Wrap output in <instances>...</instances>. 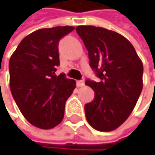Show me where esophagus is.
I'll use <instances>...</instances> for the list:
<instances>
[{"instance_id": "esophagus-1", "label": "esophagus", "mask_w": 155, "mask_h": 155, "mask_svg": "<svg viewBox=\"0 0 155 155\" xmlns=\"http://www.w3.org/2000/svg\"><path fill=\"white\" fill-rule=\"evenodd\" d=\"M84 85V82L83 80H78L77 81V86L78 87H83Z\"/></svg>"}]
</instances>
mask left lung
<instances>
[{
  "instance_id": "8db88e82",
  "label": "left lung",
  "mask_w": 155,
  "mask_h": 155,
  "mask_svg": "<svg viewBox=\"0 0 155 155\" xmlns=\"http://www.w3.org/2000/svg\"><path fill=\"white\" fill-rule=\"evenodd\" d=\"M78 34L89 52L90 65L101 82L87 80L95 91L85 104V116L93 128L109 132L130 116L140 97L143 64L132 44L120 33L95 26H78Z\"/></svg>"
}]
</instances>
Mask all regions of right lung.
<instances>
[{"label":"right lung","instance_id":"obj_1","mask_svg":"<svg viewBox=\"0 0 155 155\" xmlns=\"http://www.w3.org/2000/svg\"><path fill=\"white\" fill-rule=\"evenodd\" d=\"M74 27L42 28L21 40L9 60V85L22 115L32 125L50 129L62 122L76 81L56 74L58 44Z\"/></svg>","mask_w":155,"mask_h":155}]
</instances>
